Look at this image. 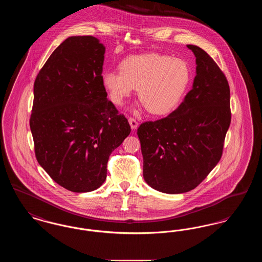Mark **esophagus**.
I'll return each instance as SVG.
<instances>
[{"mask_svg": "<svg viewBox=\"0 0 262 262\" xmlns=\"http://www.w3.org/2000/svg\"><path fill=\"white\" fill-rule=\"evenodd\" d=\"M128 123H129V125H130L132 129H137L138 124H137V121H136L134 118H129V119H128Z\"/></svg>", "mask_w": 262, "mask_h": 262, "instance_id": "1", "label": "esophagus"}]
</instances>
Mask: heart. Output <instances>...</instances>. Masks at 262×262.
<instances>
[{
    "mask_svg": "<svg viewBox=\"0 0 262 262\" xmlns=\"http://www.w3.org/2000/svg\"><path fill=\"white\" fill-rule=\"evenodd\" d=\"M120 73L108 71L102 83L109 98L121 106L137 88V96L148 112L164 116L173 112L190 79L187 62L160 54L132 56L122 61Z\"/></svg>",
    "mask_w": 262,
    "mask_h": 262,
    "instance_id": "heart-1",
    "label": "heart"
}]
</instances>
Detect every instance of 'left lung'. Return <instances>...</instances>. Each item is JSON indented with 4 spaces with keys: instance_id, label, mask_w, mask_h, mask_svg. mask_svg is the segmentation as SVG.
I'll list each match as a JSON object with an SVG mask.
<instances>
[{
    "instance_id": "left-lung-1",
    "label": "left lung",
    "mask_w": 262,
    "mask_h": 262,
    "mask_svg": "<svg viewBox=\"0 0 262 262\" xmlns=\"http://www.w3.org/2000/svg\"><path fill=\"white\" fill-rule=\"evenodd\" d=\"M196 75L182 104L166 118L137 128L143 178L164 193L198 187L221 159L231 124L230 88L211 57L195 45Z\"/></svg>"
}]
</instances>
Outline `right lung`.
<instances>
[{
  "instance_id": "add662e5",
  "label": "right lung",
  "mask_w": 262,
  "mask_h": 262,
  "mask_svg": "<svg viewBox=\"0 0 262 262\" xmlns=\"http://www.w3.org/2000/svg\"><path fill=\"white\" fill-rule=\"evenodd\" d=\"M105 47L72 36L51 54L34 82L30 129L38 163L61 187L88 192L102 186L114 150L130 133L102 83Z\"/></svg>"
}]
</instances>
